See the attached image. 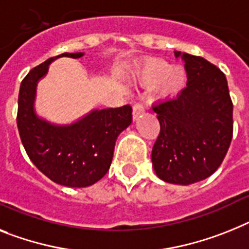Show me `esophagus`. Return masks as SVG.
<instances>
[{
    "mask_svg": "<svg viewBox=\"0 0 249 249\" xmlns=\"http://www.w3.org/2000/svg\"><path fill=\"white\" fill-rule=\"evenodd\" d=\"M144 112V107L142 104H135L134 106H133V119L134 120H137L138 118H139V115H142Z\"/></svg>",
    "mask_w": 249,
    "mask_h": 249,
    "instance_id": "obj_1",
    "label": "esophagus"
}]
</instances>
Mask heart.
Wrapping results in <instances>:
<instances>
[{
	"mask_svg": "<svg viewBox=\"0 0 249 249\" xmlns=\"http://www.w3.org/2000/svg\"><path fill=\"white\" fill-rule=\"evenodd\" d=\"M138 79L145 87L160 86V93L162 96H172L182 89L186 74L181 68L173 70L172 66L164 60H154L144 67Z\"/></svg>",
	"mask_w": 249,
	"mask_h": 249,
	"instance_id": "obj_1",
	"label": "heart"
}]
</instances>
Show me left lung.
Returning <instances> with one entry per match:
<instances>
[{
    "label": "left lung",
    "mask_w": 249,
    "mask_h": 249,
    "mask_svg": "<svg viewBox=\"0 0 249 249\" xmlns=\"http://www.w3.org/2000/svg\"><path fill=\"white\" fill-rule=\"evenodd\" d=\"M175 55L185 62L187 85L153 106L160 131L152 163L164 182L191 185L212 176L224 160L233 137V102L218 67L191 54Z\"/></svg>",
    "instance_id": "obj_1"
}]
</instances>
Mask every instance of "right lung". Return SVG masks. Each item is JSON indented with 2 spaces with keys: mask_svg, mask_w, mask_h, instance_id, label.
Here are the masks:
<instances>
[{
  "mask_svg": "<svg viewBox=\"0 0 249 249\" xmlns=\"http://www.w3.org/2000/svg\"><path fill=\"white\" fill-rule=\"evenodd\" d=\"M83 53H63L49 58L28 73L18 92V128L29 158L37 170L58 185L87 187L107 173L115 142L131 124V106L92 111L70 125H55L39 118L34 102L39 79L60 57L81 58Z\"/></svg>",
  "mask_w": 249,
  "mask_h": 249,
  "instance_id": "obj_1",
  "label": "right lung"
}]
</instances>
